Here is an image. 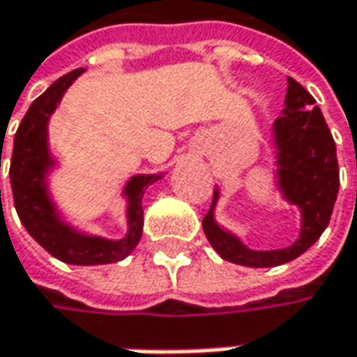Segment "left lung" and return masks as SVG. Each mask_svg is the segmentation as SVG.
<instances>
[{
    "label": "left lung",
    "instance_id": "8db88e82",
    "mask_svg": "<svg viewBox=\"0 0 357 357\" xmlns=\"http://www.w3.org/2000/svg\"><path fill=\"white\" fill-rule=\"evenodd\" d=\"M277 146V178L283 197L301 211V233L294 245L273 251H253L215 223L213 205L203 219V231L213 249L231 263L245 267H275L305 253L330 223L340 190L335 142L315 106L313 96L294 78H287L285 110L273 124Z\"/></svg>",
    "mask_w": 357,
    "mask_h": 357
}]
</instances>
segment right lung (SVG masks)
Returning a JSON list of instances; mask_svg holds the SVG:
<instances>
[{
	"label": "right lung",
	"instance_id": "obj_1",
	"mask_svg": "<svg viewBox=\"0 0 357 357\" xmlns=\"http://www.w3.org/2000/svg\"><path fill=\"white\" fill-rule=\"evenodd\" d=\"M82 72L84 68H78L58 78L40 98L31 102L13 138L9 181L20 221L50 255L70 265H104L128 257L138 245L144 221L142 195L160 178V174H140L128 181L124 190L128 195V233L124 239L110 241L82 235L60 221L45 187V174L54 167L47 149V120L60 104L63 92Z\"/></svg>",
	"mask_w": 357,
	"mask_h": 357
}]
</instances>
